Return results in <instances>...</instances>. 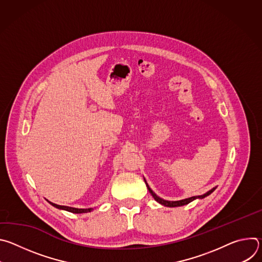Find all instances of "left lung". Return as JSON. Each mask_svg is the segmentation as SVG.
<instances>
[{"mask_svg":"<svg viewBox=\"0 0 262 262\" xmlns=\"http://www.w3.org/2000/svg\"><path fill=\"white\" fill-rule=\"evenodd\" d=\"M144 181H145V183H146V186H147V189H148V191H149V193L151 194V196L155 198V200L157 201V202H159L160 204H162V205H164V206H166V207H177V206H182V205H186V204H189L190 202H192V201H194V200H196V199H203V198H205V197H207L208 195H210L215 189H216V186H214V188H212L211 190H209V191H207L205 194H203V195H199V196H193V197H190V198H186V199H182V200H178V201H169V200H165V199H163V198H161V197H159L150 188H149V185H148V183H147V181H146V179L144 178Z\"/></svg>","mask_w":262,"mask_h":262,"instance_id":"obj_1","label":"left lung"}]
</instances>
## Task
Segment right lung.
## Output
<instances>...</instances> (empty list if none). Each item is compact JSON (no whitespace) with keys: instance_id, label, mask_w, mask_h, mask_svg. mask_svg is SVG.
<instances>
[{"instance_id":"add662e5","label":"right lung","mask_w":262,"mask_h":262,"mask_svg":"<svg viewBox=\"0 0 262 262\" xmlns=\"http://www.w3.org/2000/svg\"><path fill=\"white\" fill-rule=\"evenodd\" d=\"M51 205H53L54 207L58 208V209H62V210H66L72 213H85V212H90L91 210H93V208H76V207H70V206H64V205H58L55 204L49 200H47Z\"/></svg>"}]
</instances>
